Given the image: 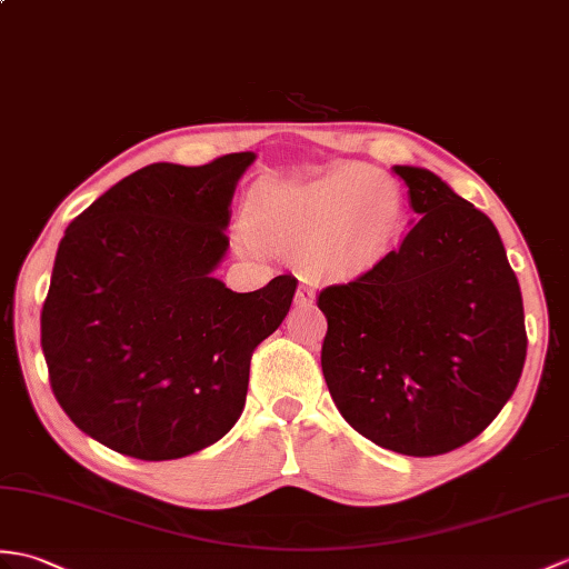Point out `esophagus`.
<instances>
[{"label":"esophagus","mask_w":569,"mask_h":569,"mask_svg":"<svg viewBox=\"0 0 569 569\" xmlns=\"http://www.w3.org/2000/svg\"><path fill=\"white\" fill-rule=\"evenodd\" d=\"M315 302V290L308 286H298L296 290V306L298 308H310Z\"/></svg>","instance_id":"obj_1"}]
</instances>
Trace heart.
Returning <instances> with one entry per match:
<instances>
[{"mask_svg":"<svg viewBox=\"0 0 569 569\" xmlns=\"http://www.w3.org/2000/svg\"><path fill=\"white\" fill-rule=\"evenodd\" d=\"M402 220L398 187L366 164L310 181H267L247 203V230L269 252L310 254L325 273H359L388 252Z\"/></svg>","mask_w":569,"mask_h":569,"instance_id":"obj_1","label":"heart"}]
</instances>
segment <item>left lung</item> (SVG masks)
Wrapping results in <instances>:
<instances>
[{
    "instance_id": "1",
    "label": "left lung",
    "mask_w": 569,
    "mask_h": 569,
    "mask_svg": "<svg viewBox=\"0 0 569 569\" xmlns=\"http://www.w3.org/2000/svg\"><path fill=\"white\" fill-rule=\"evenodd\" d=\"M392 171L419 220L371 271L320 293L322 373L356 431L427 458L472 441L517 390L523 300L482 210L425 167Z\"/></svg>"
}]
</instances>
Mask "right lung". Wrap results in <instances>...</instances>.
I'll list each match as a JSON object with an SVG mask.
<instances>
[{
	"label": "right lung",
	"instance_id": "obj_1",
	"mask_svg": "<svg viewBox=\"0 0 569 569\" xmlns=\"http://www.w3.org/2000/svg\"><path fill=\"white\" fill-rule=\"evenodd\" d=\"M254 160L148 164L64 230L41 347L60 407L111 451L183 458L242 415L252 351L279 329L298 283L276 276L234 293L213 276L237 181Z\"/></svg>",
	"mask_w": 569,
	"mask_h": 569
}]
</instances>
